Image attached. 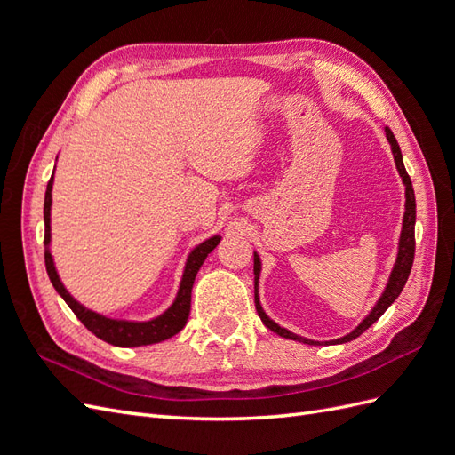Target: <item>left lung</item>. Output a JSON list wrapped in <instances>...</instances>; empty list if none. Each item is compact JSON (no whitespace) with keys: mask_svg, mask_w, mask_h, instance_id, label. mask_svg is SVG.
Instances as JSON below:
<instances>
[{"mask_svg":"<svg viewBox=\"0 0 455 455\" xmlns=\"http://www.w3.org/2000/svg\"><path fill=\"white\" fill-rule=\"evenodd\" d=\"M385 136H387V142L391 146L393 151V159L396 164V171L403 178V184H404V216H403V229H401V237H398V246H396V258H395V264L393 269L389 273V279L387 284H385L381 296L378 298L376 306L371 307V311L364 316V319L356 324L349 334L341 336L338 339H328V341H316V339H309L304 336H298L291 330H286L283 326H279L273 319H269L267 313L261 307V301H259V275H261V259L259 254L254 251V301H256V311L259 315L261 323H264L271 332L279 334L286 339H294L299 343H307V346H336V343H347L355 338H359L364 330H368L371 324H374L379 316L387 311V307L393 304V301L398 298V294L403 292V288L408 281V275L411 271V264H414V251H416V239H414V228H416V196H414V188H411V180L410 176L404 169V161H403V154H401V148H398V142L395 139V134L391 132L389 127H385Z\"/></svg>","mask_w":455,"mask_h":455,"instance_id":"left-lung-1","label":"left lung"}]
</instances>
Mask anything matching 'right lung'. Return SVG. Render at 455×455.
I'll list each match as a JSON object with an SVG mask.
<instances>
[{
	"label": "right lung",
	"instance_id": "add662e5",
	"mask_svg": "<svg viewBox=\"0 0 455 455\" xmlns=\"http://www.w3.org/2000/svg\"><path fill=\"white\" fill-rule=\"evenodd\" d=\"M52 184H54V171L51 180L47 184L45 191V204H44V220H45V267L47 275L54 286V291L66 301L68 307H70L77 319L84 323L91 332L112 346L117 347H140V346H151V343H159L172 338L174 334L180 332L186 326L189 309H191V288H194L197 271L201 269L203 261L206 259L218 243L222 241L220 235H212L204 239L197 246L191 249V252L186 258L184 271L180 286H178V292L172 299V304L164 309L161 315L154 316L149 321H129V319H112V316H106L99 311H92L85 307L81 301H77L68 288L64 286L60 275L54 266V258L51 252V209H52Z\"/></svg>",
	"mask_w": 455,
	"mask_h": 455
}]
</instances>
